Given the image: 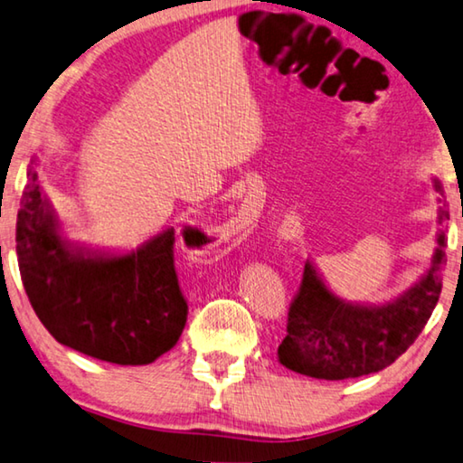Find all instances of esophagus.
<instances>
[{"mask_svg":"<svg viewBox=\"0 0 463 463\" xmlns=\"http://www.w3.org/2000/svg\"><path fill=\"white\" fill-rule=\"evenodd\" d=\"M234 224H237V229H245V220H243V216H239L237 220H234Z\"/></svg>","mask_w":463,"mask_h":463,"instance_id":"1","label":"esophagus"}]
</instances>
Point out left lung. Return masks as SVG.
<instances>
[{"mask_svg": "<svg viewBox=\"0 0 463 463\" xmlns=\"http://www.w3.org/2000/svg\"><path fill=\"white\" fill-rule=\"evenodd\" d=\"M441 192V185L437 183ZM447 212H441V220ZM432 268L395 303L354 307L329 292L309 261L288 307L286 337L278 358L300 375L340 381L377 373L412 346L427 326L443 288L445 232L439 234Z\"/></svg>", "mask_w": 463, "mask_h": 463, "instance_id": "left-lung-1", "label": "left lung"}]
</instances>
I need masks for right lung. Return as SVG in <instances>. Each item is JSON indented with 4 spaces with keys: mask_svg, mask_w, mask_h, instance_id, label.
Wrapping results in <instances>:
<instances>
[{
    "mask_svg": "<svg viewBox=\"0 0 463 463\" xmlns=\"http://www.w3.org/2000/svg\"><path fill=\"white\" fill-rule=\"evenodd\" d=\"M55 229L33 166L20 197L18 268L36 317L57 342L115 364H148L177 344L189 307L175 231L123 258H84Z\"/></svg>",
    "mask_w": 463,
    "mask_h": 463,
    "instance_id": "1",
    "label": "right lung"
}]
</instances>
